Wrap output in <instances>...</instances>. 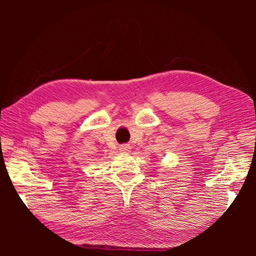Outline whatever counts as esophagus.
<instances>
[{
  "label": "esophagus",
  "instance_id": "1",
  "mask_svg": "<svg viewBox=\"0 0 256 256\" xmlns=\"http://www.w3.org/2000/svg\"><path fill=\"white\" fill-rule=\"evenodd\" d=\"M130 150H131V146L128 144H120V151L123 154H128L130 152Z\"/></svg>",
  "mask_w": 256,
  "mask_h": 256
}]
</instances>
